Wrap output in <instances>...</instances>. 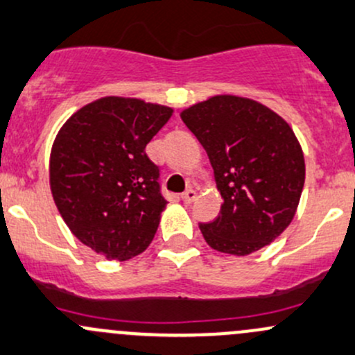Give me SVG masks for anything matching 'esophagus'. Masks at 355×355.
<instances>
[{
    "label": "esophagus",
    "mask_w": 355,
    "mask_h": 355,
    "mask_svg": "<svg viewBox=\"0 0 355 355\" xmlns=\"http://www.w3.org/2000/svg\"><path fill=\"white\" fill-rule=\"evenodd\" d=\"M196 197H197V192L193 189H187L184 193H182V200H184L185 204L193 202V200H196Z\"/></svg>",
    "instance_id": "obj_1"
}]
</instances>
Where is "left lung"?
I'll return each instance as SVG.
<instances>
[{"instance_id":"left-lung-1","label":"left lung","mask_w":355,"mask_h":355,"mask_svg":"<svg viewBox=\"0 0 355 355\" xmlns=\"http://www.w3.org/2000/svg\"><path fill=\"white\" fill-rule=\"evenodd\" d=\"M207 151L221 192L218 218L200 223L211 248L250 255L274 241L296 214L304 156L293 129L262 103L212 96L180 114Z\"/></svg>"}]
</instances>
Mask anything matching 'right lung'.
Masks as SVG:
<instances>
[{"mask_svg":"<svg viewBox=\"0 0 355 355\" xmlns=\"http://www.w3.org/2000/svg\"><path fill=\"white\" fill-rule=\"evenodd\" d=\"M171 112L105 96L71 115L52 144L55 206L71 233L107 259H132L155 238L166 199L144 149Z\"/></svg>","mask_w":355,"mask_h":355,"instance_id":"add662e5","label":"right lung"}]
</instances>
